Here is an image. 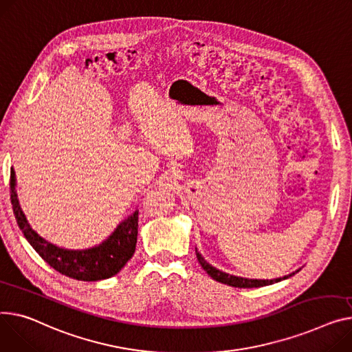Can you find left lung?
<instances>
[{"label":"left lung","instance_id":"1","mask_svg":"<svg viewBox=\"0 0 352 352\" xmlns=\"http://www.w3.org/2000/svg\"><path fill=\"white\" fill-rule=\"evenodd\" d=\"M197 252V259L199 262V265L202 266V269L212 277L214 280H217V282L219 283H223V285H228V286H232V287H239V289H252V287H263V286H269V285H273V283H277V282H282V280L285 278H289L292 277L293 274H296L298 270L287 274V276H283V277H278V278H273V280H261V278H245V277H239V276H233V274H228L214 266H210L202 254L195 249Z\"/></svg>","mask_w":352,"mask_h":352}]
</instances>
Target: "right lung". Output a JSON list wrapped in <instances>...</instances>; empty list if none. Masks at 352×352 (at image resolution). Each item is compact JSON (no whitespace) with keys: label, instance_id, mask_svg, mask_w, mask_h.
<instances>
[{"label":"right lung","instance_id":"obj_1","mask_svg":"<svg viewBox=\"0 0 352 352\" xmlns=\"http://www.w3.org/2000/svg\"><path fill=\"white\" fill-rule=\"evenodd\" d=\"M10 190L14 215L23 236L42 259L56 272L70 278L82 280V282H98V280H104L119 273L134 254L138 230V210L122 221L111 235L100 245L83 250H70L45 241L30 226L16 198L15 171L12 168Z\"/></svg>","mask_w":352,"mask_h":352}]
</instances>
